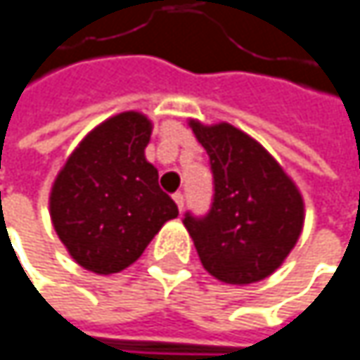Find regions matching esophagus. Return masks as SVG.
I'll return each mask as SVG.
<instances>
[{
  "label": "esophagus",
  "mask_w": 360,
  "mask_h": 360,
  "mask_svg": "<svg viewBox=\"0 0 360 360\" xmlns=\"http://www.w3.org/2000/svg\"><path fill=\"white\" fill-rule=\"evenodd\" d=\"M173 200H175V204H177V208H179V212L183 210V206H185V198H183V193L177 191L175 195H173Z\"/></svg>",
  "instance_id": "obj_1"
}]
</instances>
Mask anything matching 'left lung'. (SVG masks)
<instances>
[{
    "label": "left lung",
    "mask_w": 360,
    "mask_h": 360,
    "mask_svg": "<svg viewBox=\"0 0 360 360\" xmlns=\"http://www.w3.org/2000/svg\"><path fill=\"white\" fill-rule=\"evenodd\" d=\"M210 158L214 195L204 217L185 212L204 269L219 281L246 285L269 277L296 246L304 202L279 162L229 122L189 120Z\"/></svg>",
    "instance_id": "8db88e82"
}]
</instances>
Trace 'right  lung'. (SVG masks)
Listing matches in <instances>:
<instances>
[{"label":"right lung","mask_w":360,"mask_h":360,"mask_svg":"<svg viewBox=\"0 0 360 360\" xmlns=\"http://www.w3.org/2000/svg\"><path fill=\"white\" fill-rule=\"evenodd\" d=\"M150 135L148 116L120 112L77 146L53 181V229L87 271L110 275L127 269L179 214L158 185V171L146 160Z\"/></svg>","instance_id":"1"}]
</instances>
